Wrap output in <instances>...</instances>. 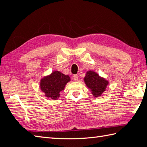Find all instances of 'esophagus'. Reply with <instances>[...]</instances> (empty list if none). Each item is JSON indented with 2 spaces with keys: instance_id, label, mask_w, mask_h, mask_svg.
Wrapping results in <instances>:
<instances>
[{
  "instance_id": "esophagus-1",
  "label": "esophagus",
  "mask_w": 147,
  "mask_h": 147,
  "mask_svg": "<svg viewBox=\"0 0 147 147\" xmlns=\"http://www.w3.org/2000/svg\"><path fill=\"white\" fill-rule=\"evenodd\" d=\"M74 80H75V81L77 82V81H78V75H75L74 76Z\"/></svg>"
}]
</instances>
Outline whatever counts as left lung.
Returning a JSON list of instances; mask_svg holds the SVG:
<instances>
[{
  "mask_svg": "<svg viewBox=\"0 0 147 147\" xmlns=\"http://www.w3.org/2000/svg\"><path fill=\"white\" fill-rule=\"evenodd\" d=\"M84 82L95 97H100L102 93L105 91L107 86L109 84L107 80L100 77L93 70L87 71L84 78Z\"/></svg>",
  "mask_w": 147,
  "mask_h": 147,
  "instance_id": "obj_1",
  "label": "left lung"
}]
</instances>
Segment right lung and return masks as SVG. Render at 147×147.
I'll use <instances>...</instances> for the list:
<instances>
[{
	"mask_svg": "<svg viewBox=\"0 0 147 147\" xmlns=\"http://www.w3.org/2000/svg\"><path fill=\"white\" fill-rule=\"evenodd\" d=\"M70 81L68 75L55 70L40 80V88L46 97L57 100L60 97V92L64 90L66 84Z\"/></svg>",
	"mask_w": 147,
	"mask_h": 147,
	"instance_id": "obj_1",
	"label": "right lung"
}]
</instances>
